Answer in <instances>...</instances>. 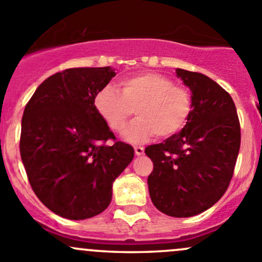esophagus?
Masks as SVG:
<instances>
[{
	"label": "esophagus",
	"instance_id": "34e87169",
	"mask_svg": "<svg viewBox=\"0 0 262 262\" xmlns=\"http://www.w3.org/2000/svg\"><path fill=\"white\" fill-rule=\"evenodd\" d=\"M134 152H136L137 156H142L144 153L143 147H134Z\"/></svg>",
	"mask_w": 262,
	"mask_h": 262
}]
</instances>
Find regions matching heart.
<instances>
[{
  "label": "heart",
  "mask_w": 262,
  "mask_h": 262,
  "mask_svg": "<svg viewBox=\"0 0 262 262\" xmlns=\"http://www.w3.org/2000/svg\"><path fill=\"white\" fill-rule=\"evenodd\" d=\"M100 118L112 130L121 133L134 110L138 118L128 126L124 138L143 142L157 134L168 138L181 130L192 110L191 94L175 82L155 72H142L121 81V92L115 87L100 90L94 99Z\"/></svg>",
  "instance_id": "b5f03b06"
}]
</instances>
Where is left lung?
Instances as JSON below:
<instances>
[{"label": "left lung", "instance_id": "left-lung-1", "mask_svg": "<svg viewBox=\"0 0 262 262\" xmlns=\"http://www.w3.org/2000/svg\"><path fill=\"white\" fill-rule=\"evenodd\" d=\"M191 92L192 110L181 132L146 148L153 161L148 190L166 215L187 218L213 207L233 176L241 144L236 106L227 91L203 73L176 70Z\"/></svg>", "mask_w": 262, "mask_h": 262}]
</instances>
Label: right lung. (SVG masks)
Returning a JSON list of instances; mask_svg holds the SVG:
<instances>
[{
    "instance_id": "1",
    "label": "right lung",
    "mask_w": 262,
    "mask_h": 262,
    "mask_svg": "<svg viewBox=\"0 0 262 262\" xmlns=\"http://www.w3.org/2000/svg\"><path fill=\"white\" fill-rule=\"evenodd\" d=\"M116 75L112 67L70 68L35 90L21 120L20 155L41 203L63 218L81 221L102 213L113 184L134 157L115 139L94 106L95 95Z\"/></svg>"
}]
</instances>
